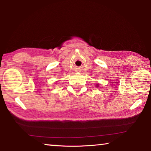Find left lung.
I'll use <instances>...</instances> for the list:
<instances>
[{
  "instance_id": "obj_1",
  "label": "left lung",
  "mask_w": 151,
  "mask_h": 151,
  "mask_svg": "<svg viewBox=\"0 0 151 151\" xmlns=\"http://www.w3.org/2000/svg\"><path fill=\"white\" fill-rule=\"evenodd\" d=\"M96 87H99V84H96Z\"/></svg>"
}]
</instances>
